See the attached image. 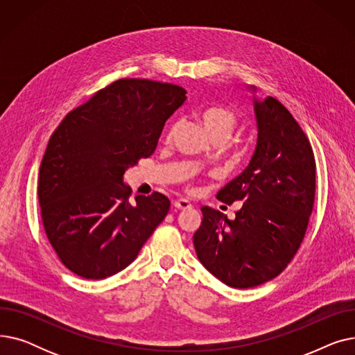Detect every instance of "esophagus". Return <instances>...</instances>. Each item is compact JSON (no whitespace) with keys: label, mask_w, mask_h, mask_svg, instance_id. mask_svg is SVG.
I'll use <instances>...</instances> for the list:
<instances>
[{"label":"esophagus","mask_w":355,"mask_h":355,"mask_svg":"<svg viewBox=\"0 0 355 355\" xmlns=\"http://www.w3.org/2000/svg\"><path fill=\"white\" fill-rule=\"evenodd\" d=\"M191 207H193L191 202L187 201V200H184V198H180V200L174 201V209H177V210H190Z\"/></svg>","instance_id":"esophagus-1"}]
</instances>
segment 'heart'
Here are the masks:
<instances>
[{
    "label": "heart",
    "instance_id": "heart-1",
    "mask_svg": "<svg viewBox=\"0 0 355 355\" xmlns=\"http://www.w3.org/2000/svg\"><path fill=\"white\" fill-rule=\"evenodd\" d=\"M204 130L213 141H226L239 126L234 112L225 106H209L198 114Z\"/></svg>",
    "mask_w": 355,
    "mask_h": 355
}]
</instances>
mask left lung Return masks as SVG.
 <instances>
[{
	"instance_id": "8db88e82",
	"label": "left lung",
	"mask_w": 355,
	"mask_h": 355,
	"mask_svg": "<svg viewBox=\"0 0 355 355\" xmlns=\"http://www.w3.org/2000/svg\"><path fill=\"white\" fill-rule=\"evenodd\" d=\"M254 90V87H253ZM254 154L246 170L217 193L241 201L236 218L201 207L194 233L198 260L223 284L246 289L276 277L300 249L315 200V158L302 128L275 98L253 99Z\"/></svg>"
}]
</instances>
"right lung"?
I'll return each instance as SVG.
<instances>
[{"instance_id":"right-lung-1","label":"right lung","mask_w":355,"mask_h":355,"mask_svg":"<svg viewBox=\"0 0 355 355\" xmlns=\"http://www.w3.org/2000/svg\"><path fill=\"white\" fill-rule=\"evenodd\" d=\"M185 89L148 79H119L73 109L54 130L40 165L39 202L50 245L85 279L125 269L165 218L161 193L135 196L123 174L153 155Z\"/></svg>"}]
</instances>
